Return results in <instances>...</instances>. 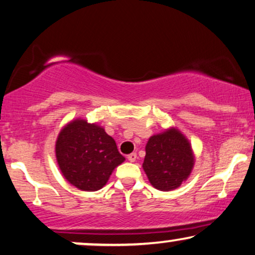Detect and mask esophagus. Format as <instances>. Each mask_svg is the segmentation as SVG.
<instances>
[{"mask_svg": "<svg viewBox=\"0 0 255 255\" xmlns=\"http://www.w3.org/2000/svg\"><path fill=\"white\" fill-rule=\"evenodd\" d=\"M136 153H131V154H129V155L127 156V159H128V161H130V162H134L135 160H136Z\"/></svg>", "mask_w": 255, "mask_h": 255, "instance_id": "obj_1", "label": "esophagus"}]
</instances>
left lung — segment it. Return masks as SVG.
I'll use <instances>...</instances> for the list:
<instances>
[{
    "mask_svg": "<svg viewBox=\"0 0 255 255\" xmlns=\"http://www.w3.org/2000/svg\"><path fill=\"white\" fill-rule=\"evenodd\" d=\"M194 163L192 144L178 128L148 138L142 168L154 188L163 192L178 188L191 175Z\"/></svg>",
    "mask_w": 255,
    "mask_h": 255,
    "instance_id": "left-lung-1",
    "label": "left lung"
}]
</instances>
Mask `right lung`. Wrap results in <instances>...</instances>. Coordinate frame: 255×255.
Wrapping results in <instances>:
<instances>
[{
  "label": "right lung",
  "mask_w": 255,
  "mask_h": 255,
  "mask_svg": "<svg viewBox=\"0 0 255 255\" xmlns=\"http://www.w3.org/2000/svg\"><path fill=\"white\" fill-rule=\"evenodd\" d=\"M55 154L63 178L86 192L101 189L113 170L126 160L104 127L81 118L68 122L61 129Z\"/></svg>",
  "instance_id": "right-lung-1"
}]
</instances>
